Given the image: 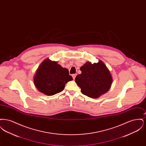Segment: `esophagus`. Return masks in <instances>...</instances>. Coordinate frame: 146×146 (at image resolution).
Listing matches in <instances>:
<instances>
[{
    "label": "esophagus",
    "mask_w": 146,
    "mask_h": 146,
    "mask_svg": "<svg viewBox=\"0 0 146 146\" xmlns=\"http://www.w3.org/2000/svg\"><path fill=\"white\" fill-rule=\"evenodd\" d=\"M76 74H73V75H72V77H73V79H75V78H76Z\"/></svg>",
    "instance_id": "esophagus-1"
}]
</instances>
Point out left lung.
I'll return each instance as SVG.
<instances>
[{
	"instance_id": "left-lung-1",
	"label": "left lung",
	"mask_w": 146,
	"mask_h": 146,
	"mask_svg": "<svg viewBox=\"0 0 146 146\" xmlns=\"http://www.w3.org/2000/svg\"><path fill=\"white\" fill-rule=\"evenodd\" d=\"M80 70L82 73L76 76L75 81L84 95L96 98L111 88L112 76L110 71L102 61L99 60L98 62L93 64L86 62Z\"/></svg>"
}]
</instances>
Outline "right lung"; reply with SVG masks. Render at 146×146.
Instances as JSON below:
<instances>
[{"label":"right lung","mask_w":146,"mask_h":146,"mask_svg":"<svg viewBox=\"0 0 146 146\" xmlns=\"http://www.w3.org/2000/svg\"><path fill=\"white\" fill-rule=\"evenodd\" d=\"M72 80L68 69L63 68L56 61L46 58L36 70L34 84L40 92L52 96L62 91L66 84Z\"/></svg>","instance_id":"1"}]
</instances>
